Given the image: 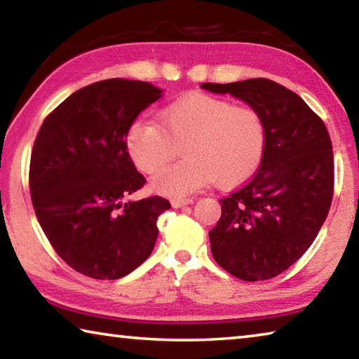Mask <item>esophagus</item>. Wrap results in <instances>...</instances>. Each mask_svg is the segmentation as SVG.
<instances>
[{"label":"esophagus","instance_id":"esophagus-1","mask_svg":"<svg viewBox=\"0 0 359 359\" xmlns=\"http://www.w3.org/2000/svg\"><path fill=\"white\" fill-rule=\"evenodd\" d=\"M193 201H194L193 198H174L172 205H174V208H184V205L193 204Z\"/></svg>","mask_w":359,"mask_h":359}]
</instances>
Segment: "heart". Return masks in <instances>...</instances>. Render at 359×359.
<instances>
[{"label": "heart", "instance_id": "b5f03b06", "mask_svg": "<svg viewBox=\"0 0 359 359\" xmlns=\"http://www.w3.org/2000/svg\"><path fill=\"white\" fill-rule=\"evenodd\" d=\"M267 130L263 114L220 96L194 93L163 109L161 123L136 120L126 149L145 174H156L179 155L187 158L158 174L154 185L166 194H187L204 185H241L263 160Z\"/></svg>", "mask_w": 359, "mask_h": 359}]
</instances>
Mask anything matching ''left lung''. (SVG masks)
Returning a JSON list of instances; mask_svg holds the SVG:
<instances>
[{"label": "left lung", "instance_id": "left-lung-1", "mask_svg": "<svg viewBox=\"0 0 359 359\" xmlns=\"http://www.w3.org/2000/svg\"><path fill=\"white\" fill-rule=\"evenodd\" d=\"M263 114L266 150L258 171L220 199L209 231L214 259L245 282L267 280L296 263L317 238L334 194L330 133L299 95L269 79L203 83Z\"/></svg>", "mask_w": 359, "mask_h": 359}]
</instances>
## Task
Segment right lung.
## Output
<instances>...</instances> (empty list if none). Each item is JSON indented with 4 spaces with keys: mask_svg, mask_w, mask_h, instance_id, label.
I'll return each mask as SVG.
<instances>
[{
    "mask_svg": "<svg viewBox=\"0 0 359 359\" xmlns=\"http://www.w3.org/2000/svg\"><path fill=\"white\" fill-rule=\"evenodd\" d=\"M149 82L107 79L66 98L42 121L29 161V194L58 257L96 280H115L150 257L168 199L125 198L141 190L126 149L137 115L160 100Z\"/></svg>",
    "mask_w": 359,
    "mask_h": 359,
    "instance_id": "1",
    "label": "right lung"
}]
</instances>
